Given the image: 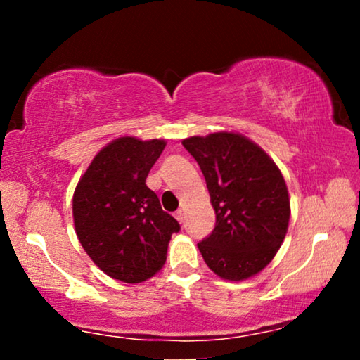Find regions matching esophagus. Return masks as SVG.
I'll return each instance as SVG.
<instances>
[{"label": "esophagus", "mask_w": 360, "mask_h": 360, "mask_svg": "<svg viewBox=\"0 0 360 360\" xmlns=\"http://www.w3.org/2000/svg\"><path fill=\"white\" fill-rule=\"evenodd\" d=\"M175 218H176V221H179L180 224H184V221H185V214H184V211H176L175 213Z\"/></svg>", "instance_id": "esophagus-1"}]
</instances>
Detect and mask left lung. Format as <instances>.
I'll return each instance as SVG.
<instances>
[{
  "instance_id": "1",
  "label": "left lung",
  "mask_w": 360,
  "mask_h": 360,
  "mask_svg": "<svg viewBox=\"0 0 360 360\" xmlns=\"http://www.w3.org/2000/svg\"><path fill=\"white\" fill-rule=\"evenodd\" d=\"M181 144L198 162L216 226L198 249L218 277L240 282L267 267L282 245L290 198L282 172L238 132L193 136Z\"/></svg>"
}]
</instances>
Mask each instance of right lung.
I'll use <instances>...</instances> for the list:
<instances>
[{
	"label": "right lung",
	"instance_id": "1",
	"mask_svg": "<svg viewBox=\"0 0 360 360\" xmlns=\"http://www.w3.org/2000/svg\"><path fill=\"white\" fill-rule=\"evenodd\" d=\"M164 139L124 136L95 155L73 193V223L82 248L111 278L141 283L164 267L175 218L146 185Z\"/></svg>",
	"mask_w": 360,
	"mask_h": 360
}]
</instances>
